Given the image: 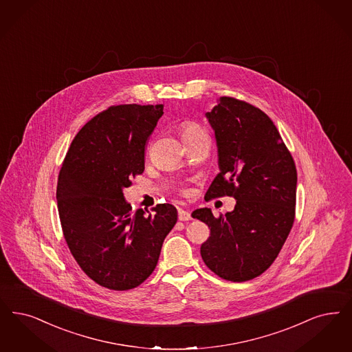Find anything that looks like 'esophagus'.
Masks as SVG:
<instances>
[{
	"label": "esophagus",
	"mask_w": 352,
	"mask_h": 352,
	"mask_svg": "<svg viewBox=\"0 0 352 352\" xmlns=\"http://www.w3.org/2000/svg\"><path fill=\"white\" fill-rule=\"evenodd\" d=\"M178 219L181 220V221H188V220H191L192 217H191V213L188 211H184V210H178Z\"/></svg>",
	"instance_id": "1"
}]
</instances>
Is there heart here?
<instances>
[{"instance_id":"heart-1","label":"heart","mask_w":352,"mask_h":352,"mask_svg":"<svg viewBox=\"0 0 352 352\" xmlns=\"http://www.w3.org/2000/svg\"><path fill=\"white\" fill-rule=\"evenodd\" d=\"M203 129L200 126L195 124V123H184L182 126V138H187L191 135H195L201 132Z\"/></svg>"}]
</instances>
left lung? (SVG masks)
<instances>
[{
	"mask_svg": "<svg viewBox=\"0 0 352 352\" xmlns=\"http://www.w3.org/2000/svg\"><path fill=\"white\" fill-rule=\"evenodd\" d=\"M206 118L220 173L204 197L229 195L237 203L217 219L211 208L192 212L211 229L200 254L220 278L250 280L272 265L294 226L295 162L272 120L252 104L221 97Z\"/></svg>",
	"mask_w": 352,
	"mask_h": 352,
	"instance_id": "left-lung-1",
	"label": "left lung"
}]
</instances>
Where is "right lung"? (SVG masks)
Instances as JSON below:
<instances>
[{"mask_svg":"<svg viewBox=\"0 0 352 352\" xmlns=\"http://www.w3.org/2000/svg\"><path fill=\"white\" fill-rule=\"evenodd\" d=\"M164 106L120 104L76 135L58 174L56 199L64 237L85 274L113 291L140 285L155 271L178 213L171 204L132 211L123 194L142 174L145 144Z\"/></svg>","mask_w":352,"mask_h":352,"instance_id":"right-lung-1","label":"right lung"}]
</instances>
